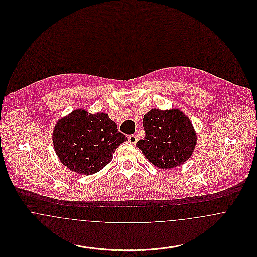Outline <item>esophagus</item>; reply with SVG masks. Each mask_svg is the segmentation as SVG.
I'll return each mask as SVG.
<instances>
[{
	"instance_id": "esophagus-1",
	"label": "esophagus",
	"mask_w": 257,
	"mask_h": 257,
	"mask_svg": "<svg viewBox=\"0 0 257 257\" xmlns=\"http://www.w3.org/2000/svg\"><path fill=\"white\" fill-rule=\"evenodd\" d=\"M128 140H129V142H130L131 144H133V145H135V144L137 143V137H136L135 135H130V136L128 137Z\"/></svg>"
}]
</instances>
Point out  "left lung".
<instances>
[{
    "instance_id": "1",
    "label": "left lung",
    "mask_w": 257,
    "mask_h": 257,
    "mask_svg": "<svg viewBox=\"0 0 257 257\" xmlns=\"http://www.w3.org/2000/svg\"><path fill=\"white\" fill-rule=\"evenodd\" d=\"M144 140L137 143L150 163L162 170L182 165L196 145V133L188 116L180 110L152 109L144 115Z\"/></svg>"
}]
</instances>
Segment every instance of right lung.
Returning <instances> with one entry per match:
<instances>
[{
    "mask_svg": "<svg viewBox=\"0 0 257 257\" xmlns=\"http://www.w3.org/2000/svg\"><path fill=\"white\" fill-rule=\"evenodd\" d=\"M126 141L107 113L91 114L82 109L60 119L53 131V145L61 163L86 175L107 166L115 149Z\"/></svg>",
    "mask_w": 257,
    "mask_h": 257,
    "instance_id": "add662e5",
    "label": "right lung"
}]
</instances>
